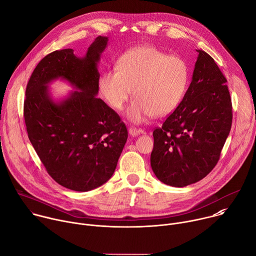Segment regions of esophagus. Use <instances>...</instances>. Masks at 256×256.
<instances>
[{"mask_svg":"<svg viewBox=\"0 0 256 256\" xmlns=\"http://www.w3.org/2000/svg\"><path fill=\"white\" fill-rule=\"evenodd\" d=\"M128 134H130L132 136H138L140 134H142V130L136 128H128Z\"/></svg>","mask_w":256,"mask_h":256,"instance_id":"1","label":"esophagus"}]
</instances>
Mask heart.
Listing matches in <instances>:
<instances>
[{
	"instance_id": "obj_1",
	"label": "heart",
	"mask_w": 256,
	"mask_h": 256,
	"mask_svg": "<svg viewBox=\"0 0 256 256\" xmlns=\"http://www.w3.org/2000/svg\"><path fill=\"white\" fill-rule=\"evenodd\" d=\"M188 80L190 68L184 58L140 46L126 50L118 68L102 72L98 88L116 110L122 109L134 91L136 98L126 114L132 122L140 124L173 112L186 94Z\"/></svg>"
}]
</instances>
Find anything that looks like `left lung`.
<instances>
[{"mask_svg": "<svg viewBox=\"0 0 256 256\" xmlns=\"http://www.w3.org/2000/svg\"><path fill=\"white\" fill-rule=\"evenodd\" d=\"M196 50L184 99L153 132L151 167L161 182L174 188L196 184L214 169L232 126L227 80L210 54Z\"/></svg>", "mask_w": 256, "mask_h": 256, "instance_id": "1", "label": "left lung"}]
</instances>
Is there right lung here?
Returning a JSON list of instances; mask_svg holds the SVG:
<instances>
[{
  "label": "right lung",
  "instance_id": "1",
  "mask_svg": "<svg viewBox=\"0 0 256 256\" xmlns=\"http://www.w3.org/2000/svg\"><path fill=\"white\" fill-rule=\"evenodd\" d=\"M108 38L98 36L84 58L72 48L44 56L28 81L24 120L28 138L48 173L62 186L88 192L110 178L128 140L120 116L97 98V66ZM60 78L75 92L60 102L48 85Z\"/></svg>",
  "mask_w": 256,
  "mask_h": 256
}]
</instances>
